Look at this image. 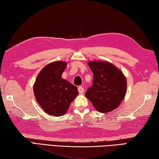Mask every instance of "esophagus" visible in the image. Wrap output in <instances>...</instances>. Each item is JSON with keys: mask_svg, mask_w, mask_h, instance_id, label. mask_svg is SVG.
<instances>
[{"mask_svg": "<svg viewBox=\"0 0 159 159\" xmlns=\"http://www.w3.org/2000/svg\"><path fill=\"white\" fill-rule=\"evenodd\" d=\"M78 92H79L80 93H83V92H84V88L82 87H78Z\"/></svg>", "mask_w": 159, "mask_h": 159, "instance_id": "34e87169", "label": "esophagus"}]
</instances>
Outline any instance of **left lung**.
<instances>
[{
    "label": "left lung",
    "instance_id": "8db88e82",
    "mask_svg": "<svg viewBox=\"0 0 159 159\" xmlns=\"http://www.w3.org/2000/svg\"><path fill=\"white\" fill-rule=\"evenodd\" d=\"M93 72L92 86L85 96L100 113H108L118 108L124 99L127 82L120 70L108 62H88Z\"/></svg>",
    "mask_w": 159,
    "mask_h": 159
}]
</instances>
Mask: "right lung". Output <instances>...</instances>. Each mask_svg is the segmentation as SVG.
<instances>
[{"label":"right lung","instance_id":"add662e5","mask_svg":"<svg viewBox=\"0 0 159 159\" xmlns=\"http://www.w3.org/2000/svg\"><path fill=\"white\" fill-rule=\"evenodd\" d=\"M66 62L56 61L47 65L38 75L34 85L36 100L46 113L53 116L66 114L78 95L77 88L62 78Z\"/></svg>","mask_w":159,"mask_h":159}]
</instances>
